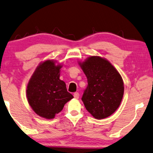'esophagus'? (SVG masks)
<instances>
[{"mask_svg":"<svg viewBox=\"0 0 153 153\" xmlns=\"http://www.w3.org/2000/svg\"><path fill=\"white\" fill-rule=\"evenodd\" d=\"M74 97L75 99H79V93H74Z\"/></svg>","mask_w":153,"mask_h":153,"instance_id":"esophagus-1","label":"esophagus"}]
</instances>
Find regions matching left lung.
<instances>
[{
  "mask_svg": "<svg viewBox=\"0 0 153 153\" xmlns=\"http://www.w3.org/2000/svg\"><path fill=\"white\" fill-rule=\"evenodd\" d=\"M88 79L81 98L86 110L95 119L108 118L120 106L124 95V83L116 68L106 58L91 56L79 61Z\"/></svg>",
  "mask_w": 153,
  "mask_h": 153,
  "instance_id": "8db88e82",
  "label": "left lung"
}]
</instances>
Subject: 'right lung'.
<instances>
[{
	"mask_svg": "<svg viewBox=\"0 0 153 153\" xmlns=\"http://www.w3.org/2000/svg\"><path fill=\"white\" fill-rule=\"evenodd\" d=\"M62 65L48 59L38 65L27 85L28 102L35 114L46 119H53L72 99L66 84L60 79Z\"/></svg>",
	"mask_w": 153,
	"mask_h": 153,
	"instance_id": "obj_1",
	"label": "right lung"
}]
</instances>
